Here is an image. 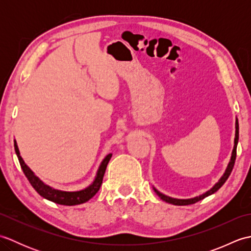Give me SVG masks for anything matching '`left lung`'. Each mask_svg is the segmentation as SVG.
<instances>
[{"instance_id":"8db88e82","label":"left lung","mask_w":251,"mask_h":251,"mask_svg":"<svg viewBox=\"0 0 251 251\" xmlns=\"http://www.w3.org/2000/svg\"><path fill=\"white\" fill-rule=\"evenodd\" d=\"M237 142H238V122L236 121V134H235V141H234V149H233V152H232V157H231V162L228 163V166L226 170L225 175L222 176V178L218 181V182L214 185V188H211L209 191H207L206 193L201 194L200 196H196L194 199H189V200H178V199H173V197H169L162 194L161 192H158L156 189H154L155 191V193L161 197L163 201H165L166 202H169V204H173V205H177V206H185V205H192V204H195V202L200 201L201 200H204L205 197L209 196L211 194H214L215 192H217L219 190L221 186L225 184L226 181L227 180V178L230 177V175L233 170L234 167V164H235V159H236V148H237Z\"/></svg>"}]
</instances>
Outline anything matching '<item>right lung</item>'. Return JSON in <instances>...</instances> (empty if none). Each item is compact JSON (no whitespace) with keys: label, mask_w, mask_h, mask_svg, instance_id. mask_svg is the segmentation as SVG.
<instances>
[{"label":"right lung","mask_w":251,"mask_h":251,"mask_svg":"<svg viewBox=\"0 0 251 251\" xmlns=\"http://www.w3.org/2000/svg\"><path fill=\"white\" fill-rule=\"evenodd\" d=\"M14 147H15L16 154H17L18 159H19L20 166H21V168H23L24 174L25 175V177L28 178L29 182L31 183L32 186H33L37 193H39L42 197H44V199L56 202V204L66 205V206L83 204V202H86L87 201H89L92 197H94L96 195V193H97L100 189L101 183H102L106 166H108V163L112 156V154L110 153L104 157V159L102 161V163H101L100 167L98 169L96 179L94 180V182L88 186V188L81 190V191H76V192H66V191L55 190L42 182V181L37 178L33 173H32V170L25 164L24 159L21 158L16 141L14 143Z\"/></svg>","instance_id":"add662e5"}]
</instances>
